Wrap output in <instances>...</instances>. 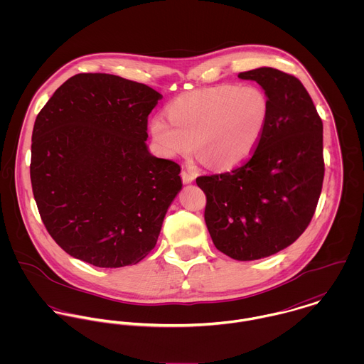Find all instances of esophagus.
Returning a JSON list of instances; mask_svg holds the SVG:
<instances>
[{
    "label": "esophagus",
    "mask_w": 364,
    "mask_h": 364,
    "mask_svg": "<svg viewBox=\"0 0 364 364\" xmlns=\"http://www.w3.org/2000/svg\"><path fill=\"white\" fill-rule=\"evenodd\" d=\"M181 178L183 181V183H191V182L195 181L196 173L193 171H191V169H182L181 171Z\"/></svg>",
    "instance_id": "esophagus-1"
}]
</instances>
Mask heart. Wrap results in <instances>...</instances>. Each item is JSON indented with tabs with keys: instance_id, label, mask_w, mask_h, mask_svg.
Listing matches in <instances>:
<instances>
[{
	"instance_id": "obj_1",
	"label": "heart",
	"mask_w": 364,
	"mask_h": 364,
	"mask_svg": "<svg viewBox=\"0 0 364 364\" xmlns=\"http://www.w3.org/2000/svg\"><path fill=\"white\" fill-rule=\"evenodd\" d=\"M269 109L266 95L257 87L218 85L178 97L168 105L169 122L156 116L150 130L165 156H185L193 143L205 165L230 169L258 147Z\"/></svg>"
}]
</instances>
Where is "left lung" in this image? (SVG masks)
<instances>
[{"label": "left lung", "mask_w": 364, "mask_h": 364, "mask_svg": "<svg viewBox=\"0 0 364 364\" xmlns=\"http://www.w3.org/2000/svg\"><path fill=\"white\" fill-rule=\"evenodd\" d=\"M257 81L269 119L251 158L230 172L198 176L205 221L218 251L237 260L270 257L309 227L323 182L322 120L299 78L270 67L238 74Z\"/></svg>", "instance_id": "obj_1"}]
</instances>
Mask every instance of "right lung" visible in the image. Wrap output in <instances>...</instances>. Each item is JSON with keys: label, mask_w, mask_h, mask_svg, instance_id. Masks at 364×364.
I'll return each instance as SVG.
<instances>
[{"label": "right lung", "mask_w": 364, "mask_h": 364, "mask_svg": "<svg viewBox=\"0 0 364 364\" xmlns=\"http://www.w3.org/2000/svg\"><path fill=\"white\" fill-rule=\"evenodd\" d=\"M149 85L102 73L55 90L32 133L31 182L42 221L68 255L98 267L144 259L182 189L181 166L147 150Z\"/></svg>", "instance_id": "right-lung-1"}]
</instances>
